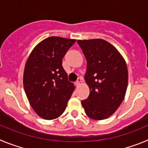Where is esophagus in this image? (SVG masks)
<instances>
[{
	"instance_id": "1",
	"label": "esophagus",
	"mask_w": 148,
	"mask_h": 148,
	"mask_svg": "<svg viewBox=\"0 0 148 148\" xmlns=\"http://www.w3.org/2000/svg\"><path fill=\"white\" fill-rule=\"evenodd\" d=\"M75 83H76V86H79V85H80V84L82 83V78H80V77H79V78L77 79V80L76 81Z\"/></svg>"
}]
</instances>
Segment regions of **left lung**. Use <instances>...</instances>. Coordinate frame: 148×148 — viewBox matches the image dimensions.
Instances as JSON below:
<instances>
[{"instance_id":"8db88e82","label":"left lung","mask_w":148,"mask_h":148,"mask_svg":"<svg viewBox=\"0 0 148 148\" xmlns=\"http://www.w3.org/2000/svg\"><path fill=\"white\" fill-rule=\"evenodd\" d=\"M77 43L87 60L85 80L90 88L82 106L91 119H107L125 95L128 79L126 62L117 49L104 40H83Z\"/></svg>"}]
</instances>
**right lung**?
<instances>
[{
	"label": "right lung",
	"mask_w": 148,
	"mask_h": 148,
	"mask_svg": "<svg viewBox=\"0 0 148 148\" xmlns=\"http://www.w3.org/2000/svg\"><path fill=\"white\" fill-rule=\"evenodd\" d=\"M76 40L50 37L41 41L29 55L23 73V87L29 102L39 116L59 117L74 90L62 66V58Z\"/></svg>",
	"instance_id": "add662e5"
}]
</instances>
